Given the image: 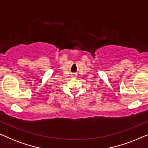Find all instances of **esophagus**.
Wrapping results in <instances>:
<instances>
[{"label": "esophagus", "mask_w": 148, "mask_h": 148, "mask_svg": "<svg viewBox=\"0 0 148 148\" xmlns=\"http://www.w3.org/2000/svg\"><path fill=\"white\" fill-rule=\"evenodd\" d=\"M73 77H75V76H73Z\"/></svg>", "instance_id": "34e87169"}]
</instances>
